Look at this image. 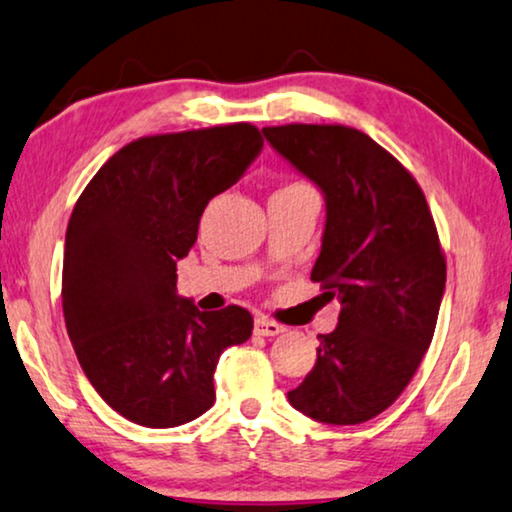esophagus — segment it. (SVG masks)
Instances as JSON below:
<instances>
[{"label": "esophagus", "instance_id": "34e87169", "mask_svg": "<svg viewBox=\"0 0 512 512\" xmlns=\"http://www.w3.org/2000/svg\"><path fill=\"white\" fill-rule=\"evenodd\" d=\"M282 331H284V326L268 317H256V321H254V333L263 335V338H272V335H279Z\"/></svg>", "mask_w": 512, "mask_h": 512}]
</instances>
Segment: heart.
I'll return each instance as SVG.
<instances>
[{
	"label": "heart",
	"mask_w": 512,
	"mask_h": 512,
	"mask_svg": "<svg viewBox=\"0 0 512 512\" xmlns=\"http://www.w3.org/2000/svg\"><path fill=\"white\" fill-rule=\"evenodd\" d=\"M293 186H300V184H293Z\"/></svg>",
	"instance_id": "obj_1"
}]
</instances>
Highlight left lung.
Returning <instances> with one entry per match:
<instances>
[{"label":"left lung","mask_w":512,"mask_h":512,"mask_svg":"<svg viewBox=\"0 0 512 512\" xmlns=\"http://www.w3.org/2000/svg\"><path fill=\"white\" fill-rule=\"evenodd\" d=\"M263 135L324 193L312 282L342 305L289 403L324 424L368 422L403 394L436 331L447 277L436 223L412 174L366 132L291 123Z\"/></svg>","instance_id":"left-lung-1"}]
</instances>
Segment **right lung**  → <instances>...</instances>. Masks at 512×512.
Masks as SVG:
<instances>
[{
    "label": "right lung",
    "instance_id": "1",
    "mask_svg": "<svg viewBox=\"0 0 512 512\" xmlns=\"http://www.w3.org/2000/svg\"><path fill=\"white\" fill-rule=\"evenodd\" d=\"M263 149L251 123L142 137L116 151L76 200L65 237L62 312L83 373L130 422L170 429L216 401L214 370L251 338L244 307L200 312L177 293V261L207 202Z\"/></svg>",
    "mask_w": 512,
    "mask_h": 512
}]
</instances>
